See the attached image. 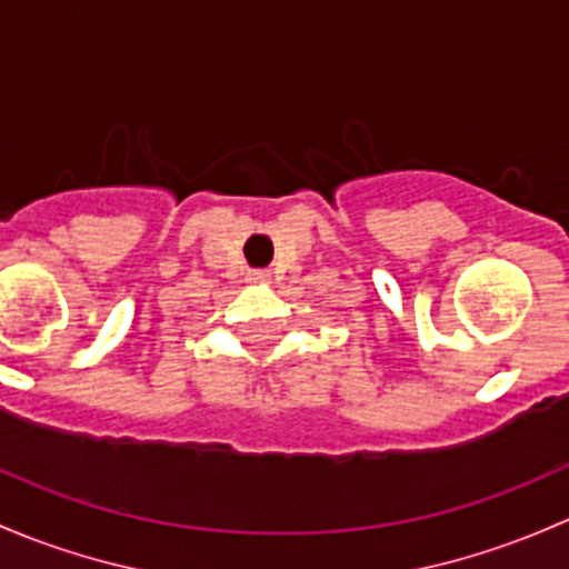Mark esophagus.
Returning a JSON list of instances; mask_svg holds the SVG:
<instances>
[{"label":"esophagus","instance_id":"obj_1","mask_svg":"<svg viewBox=\"0 0 569 569\" xmlns=\"http://www.w3.org/2000/svg\"><path fill=\"white\" fill-rule=\"evenodd\" d=\"M268 279H271V273L262 271V268H251V271L246 273V282H251V284H262V282H268Z\"/></svg>","mask_w":569,"mask_h":569}]
</instances>
